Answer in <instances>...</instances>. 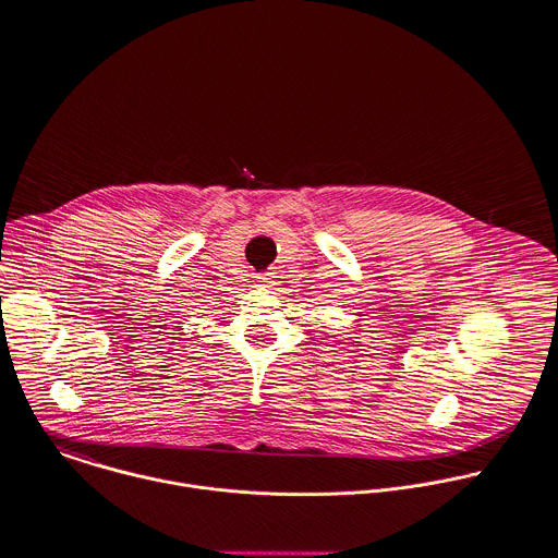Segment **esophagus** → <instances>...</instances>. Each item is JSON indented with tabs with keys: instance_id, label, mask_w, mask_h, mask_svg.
Segmentation results:
<instances>
[{
	"instance_id": "obj_1",
	"label": "esophagus",
	"mask_w": 558,
	"mask_h": 558,
	"mask_svg": "<svg viewBox=\"0 0 558 558\" xmlns=\"http://www.w3.org/2000/svg\"><path fill=\"white\" fill-rule=\"evenodd\" d=\"M256 282H258V287H269L271 284V276L269 274H258Z\"/></svg>"
}]
</instances>
